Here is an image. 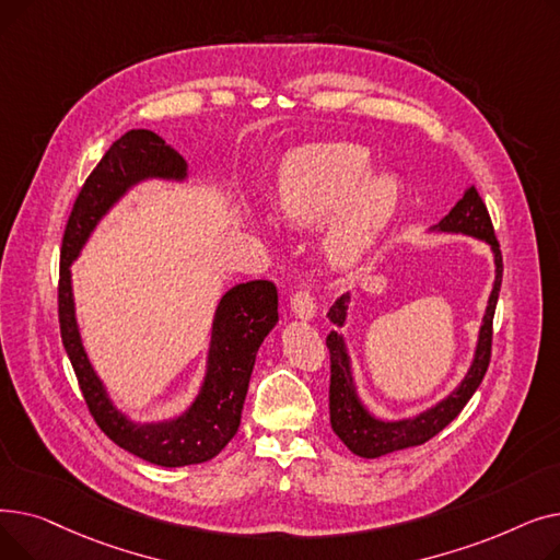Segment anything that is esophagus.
Wrapping results in <instances>:
<instances>
[{"label":"esophagus","mask_w":560,"mask_h":560,"mask_svg":"<svg viewBox=\"0 0 560 560\" xmlns=\"http://www.w3.org/2000/svg\"><path fill=\"white\" fill-rule=\"evenodd\" d=\"M290 311H292V315L295 317H300V319H313L315 317V302H313V298H311V292L308 290H298L295 295L290 298Z\"/></svg>","instance_id":"34e87169"}]
</instances>
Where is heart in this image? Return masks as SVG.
<instances>
[{"mask_svg": "<svg viewBox=\"0 0 560 560\" xmlns=\"http://www.w3.org/2000/svg\"><path fill=\"white\" fill-rule=\"evenodd\" d=\"M372 173L365 147L354 142L304 144L281 159L277 174V209L300 226L338 218L325 238V256L334 268H347L397 215L404 186L395 174Z\"/></svg>", "mask_w": 560, "mask_h": 560, "instance_id": "1", "label": "heart"}]
</instances>
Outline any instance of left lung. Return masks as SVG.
Returning a JSON list of instances; mask_svg holds the SVG:
<instances>
[{"instance_id": "left-lung-1", "label": "left lung", "mask_w": 560, "mask_h": 560, "mask_svg": "<svg viewBox=\"0 0 560 560\" xmlns=\"http://www.w3.org/2000/svg\"><path fill=\"white\" fill-rule=\"evenodd\" d=\"M431 231L438 233H463L472 235L477 241H483L490 245L494 256V283L488 298L486 315L481 319L479 340L475 349L472 365H469L465 378L458 384L456 390H452L445 399H440L435 406L422 410L416 418L406 420H381L374 413H370L368 406L361 401L354 384V372H351V359L345 345L342 334L331 331L327 336V347L331 357V386H329V416H331V429L336 435L347 445L349 452L363 458H378L399 450L424 445L435 433L443 431L458 413L463 406L469 401L481 386L486 376L488 363H490V347H492V317L497 308L499 288H502V252H499V243L494 238V229L488 215V209L483 199L479 197L475 186H467L463 197L456 201L454 209L440 220ZM349 300L351 295H342L336 300V304L329 308L327 317L336 327H345L347 313H349Z\"/></svg>"}]
</instances>
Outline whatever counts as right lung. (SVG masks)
Returning <instances> with one entry per match:
<instances>
[{
    "label": "right lung",
    "mask_w": 560,
    "mask_h": 560,
    "mask_svg": "<svg viewBox=\"0 0 560 560\" xmlns=\"http://www.w3.org/2000/svg\"><path fill=\"white\" fill-rule=\"evenodd\" d=\"M186 159L154 131L131 129L117 138L74 201L63 235L58 281L61 338L88 410L117 447L161 467L211 460L238 431L256 351L279 319L277 285L258 279L224 292L215 308L206 374L195 401L172 420L133 422L113 404L85 354L74 313L70 265L100 220L133 186L147 179L186 182Z\"/></svg>",
    "instance_id": "obj_1"
}]
</instances>
